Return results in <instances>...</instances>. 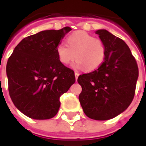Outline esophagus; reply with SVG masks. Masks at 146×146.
Returning <instances> with one entry per match:
<instances>
[{
  "mask_svg": "<svg viewBox=\"0 0 146 146\" xmlns=\"http://www.w3.org/2000/svg\"><path fill=\"white\" fill-rule=\"evenodd\" d=\"M78 76H79V73L77 72H75V78H76V80H77L78 79Z\"/></svg>",
  "mask_w": 146,
  "mask_h": 146,
  "instance_id": "34e87169",
  "label": "esophagus"
}]
</instances>
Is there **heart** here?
Wrapping results in <instances>:
<instances>
[{"mask_svg":"<svg viewBox=\"0 0 146 146\" xmlns=\"http://www.w3.org/2000/svg\"><path fill=\"white\" fill-rule=\"evenodd\" d=\"M66 43L67 45L60 43L56 48L58 58L64 65L72 62L76 57L77 60L73 65L74 68L94 71L104 62V44L92 34L76 31L67 36Z\"/></svg>","mask_w":146,"mask_h":146,"instance_id":"1","label":"heart"}]
</instances>
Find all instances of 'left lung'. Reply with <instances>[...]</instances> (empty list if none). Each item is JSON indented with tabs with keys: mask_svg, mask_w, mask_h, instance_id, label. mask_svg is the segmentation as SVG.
I'll list each match as a JSON object with an SVG mask.
<instances>
[{
	"mask_svg": "<svg viewBox=\"0 0 146 146\" xmlns=\"http://www.w3.org/2000/svg\"><path fill=\"white\" fill-rule=\"evenodd\" d=\"M106 48L97 70L80 75L79 100L86 116L95 120L113 119L125 111L135 96L138 68L125 42L106 30L95 31Z\"/></svg>",
	"mask_w": 146,
	"mask_h": 146,
	"instance_id": "obj_1",
	"label": "left lung"
}]
</instances>
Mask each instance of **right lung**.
Instances as JSON below:
<instances>
[{"mask_svg": "<svg viewBox=\"0 0 146 146\" xmlns=\"http://www.w3.org/2000/svg\"><path fill=\"white\" fill-rule=\"evenodd\" d=\"M70 27L49 30L23 39L6 66L8 91L15 106L34 119L54 117L60 96L76 79L74 72L58 58L56 48Z\"/></svg>", "mask_w": 146, "mask_h": 146, "instance_id": "right-lung-1", "label": "right lung"}]
</instances>
